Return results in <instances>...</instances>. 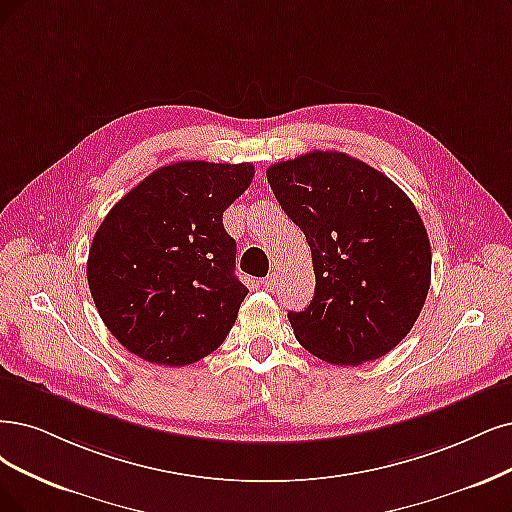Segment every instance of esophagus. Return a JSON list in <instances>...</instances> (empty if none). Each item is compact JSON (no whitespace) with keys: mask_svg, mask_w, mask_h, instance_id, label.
I'll list each match as a JSON object with an SVG mask.
<instances>
[{"mask_svg":"<svg viewBox=\"0 0 512 512\" xmlns=\"http://www.w3.org/2000/svg\"><path fill=\"white\" fill-rule=\"evenodd\" d=\"M261 285H263V289L274 291V289H276V285H278V276H276V272H272V274H268L266 278H263V280H261Z\"/></svg>","mask_w":512,"mask_h":512,"instance_id":"1","label":"esophagus"}]
</instances>
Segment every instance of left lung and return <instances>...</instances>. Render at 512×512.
<instances>
[{
    "label": "left lung",
    "instance_id": "1",
    "mask_svg": "<svg viewBox=\"0 0 512 512\" xmlns=\"http://www.w3.org/2000/svg\"><path fill=\"white\" fill-rule=\"evenodd\" d=\"M306 234L316 289L289 312L297 342L331 365H363L399 346L430 289V240L403 189L342 151H310L266 170Z\"/></svg>",
    "mask_w": 512,
    "mask_h": 512
}]
</instances>
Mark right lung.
I'll return each mask as SVG.
<instances>
[{"label": "right lung", "mask_w": 512, "mask_h": 512, "mask_svg": "<svg viewBox=\"0 0 512 512\" xmlns=\"http://www.w3.org/2000/svg\"><path fill=\"white\" fill-rule=\"evenodd\" d=\"M255 166L175 162L154 170L111 208L86 263L105 327L147 363L183 367L217 350L246 289L223 211Z\"/></svg>", "instance_id": "1"}]
</instances>
